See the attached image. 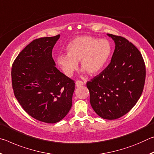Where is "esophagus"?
<instances>
[{
	"label": "esophagus",
	"instance_id": "obj_1",
	"mask_svg": "<svg viewBox=\"0 0 154 154\" xmlns=\"http://www.w3.org/2000/svg\"><path fill=\"white\" fill-rule=\"evenodd\" d=\"M75 84H76L77 86H82V85H84V83H83L82 81H80V80H77L76 82H75Z\"/></svg>",
	"mask_w": 154,
	"mask_h": 154
}]
</instances>
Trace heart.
Segmentation results:
<instances>
[{"mask_svg":"<svg viewBox=\"0 0 154 154\" xmlns=\"http://www.w3.org/2000/svg\"><path fill=\"white\" fill-rule=\"evenodd\" d=\"M67 54L57 56V63L66 76L71 77L77 67V62L88 74H98L110 60L113 48L109 41L90 35L77 36L67 44Z\"/></svg>","mask_w":154,"mask_h":154,"instance_id":"b5f03b06","label":"heart"}]
</instances>
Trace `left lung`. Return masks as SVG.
<instances>
[{
	"instance_id": "left-lung-1",
	"label": "left lung",
	"mask_w": 154,
	"mask_h": 154,
	"mask_svg": "<svg viewBox=\"0 0 154 154\" xmlns=\"http://www.w3.org/2000/svg\"><path fill=\"white\" fill-rule=\"evenodd\" d=\"M107 35L116 43L111 62L86 85L94 111L103 119H116L128 113L141 96L145 64L139 49L126 38Z\"/></svg>"
}]
</instances>
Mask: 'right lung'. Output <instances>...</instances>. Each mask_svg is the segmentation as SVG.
<instances>
[{
    "mask_svg": "<svg viewBox=\"0 0 154 154\" xmlns=\"http://www.w3.org/2000/svg\"><path fill=\"white\" fill-rule=\"evenodd\" d=\"M60 35L33 40L12 64L14 95L33 118L48 124L63 119L72 106L75 81L55 66L52 49Z\"/></svg>",
    "mask_w": 154,
    "mask_h": 154,
    "instance_id": "add662e5",
    "label": "right lung"
}]
</instances>
